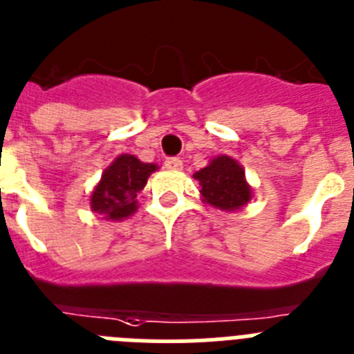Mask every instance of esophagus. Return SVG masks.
Returning a JSON list of instances; mask_svg holds the SVG:
<instances>
[{
    "label": "esophagus",
    "mask_w": 354,
    "mask_h": 354,
    "mask_svg": "<svg viewBox=\"0 0 354 354\" xmlns=\"http://www.w3.org/2000/svg\"><path fill=\"white\" fill-rule=\"evenodd\" d=\"M165 167H167L169 171H181V169H183V162H181L180 158H176V156H173V158L165 160Z\"/></svg>",
    "instance_id": "esophagus-1"
}]
</instances>
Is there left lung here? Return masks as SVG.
<instances>
[{"mask_svg":"<svg viewBox=\"0 0 354 354\" xmlns=\"http://www.w3.org/2000/svg\"><path fill=\"white\" fill-rule=\"evenodd\" d=\"M194 178L201 185L199 192L203 201L219 210H239L248 205L253 196L245 181L244 169L232 156H215L207 167L194 174Z\"/></svg>","mask_w":354,"mask_h":354,"instance_id":"8db88e82","label":"left lung"}]
</instances>
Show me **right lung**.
<instances>
[{"instance_id": "obj_1", "label": "right lung", "mask_w": 354, "mask_h": 354, "mask_svg": "<svg viewBox=\"0 0 354 354\" xmlns=\"http://www.w3.org/2000/svg\"><path fill=\"white\" fill-rule=\"evenodd\" d=\"M156 164H144L133 155H119L101 174L92 190L91 208L106 221H122L137 212V196L146 187Z\"/></svg>"}]
</instances>
